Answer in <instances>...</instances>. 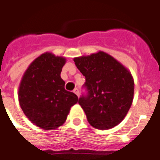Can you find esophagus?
<instances>
[{"label": "esophagus", "mask_w": 160, "mask_h": 160, "mask_svg": "<svg viewBox=\"0 0 160 160\" xmlns=\"http://www.w3.org/2000/svg\"><path fill=\"white\" fill-rule=\"evenodd\" d=\"M73 92H75V93H76V94L77 95L78 97H79V95H80V91H79V89H78L77 88H75V89H74V90H73Z\"/></svg>", "instance_id": "34e87169"}]
</instances>
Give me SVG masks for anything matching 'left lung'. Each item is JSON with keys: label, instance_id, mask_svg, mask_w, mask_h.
I'll return each mask as SVG.
<instances>
[{"label": "left lung", "instance_id": "1", "mask_svg": "<svg viewBox=\"0 0 160 160\" xmlns=\"http://www.w3.org/2000/svg\"><path fill=\"white\" fill-rule=\"evenodd\" d=\"M85 76L86 94L79 98L87 120L98 129L113 128L125 117L132 105L134 81L128 70L104 52L74 58Z\"/></svg>", "mask_w": 160, "mask_h": 160}]
</instances>
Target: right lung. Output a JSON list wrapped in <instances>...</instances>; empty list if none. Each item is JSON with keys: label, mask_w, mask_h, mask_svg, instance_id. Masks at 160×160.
Returning <instances> with one entry per match:
<instances>
[{"label": "right lung", "mask_w": 160, "mask_h": 160, "mask_svg": "<svg viewBox=\"0 0 160 160\" xmlns=\"http://www.w3.org/2000/svg\"><path fill=\"white\" fill-rule=\"evenodd\" d=\"M65 62L64 58L43 53L31 63L20 84V107L27 117L43 129L62 125L71 107L78 102L74 92L66 90L60 76Z\"/></svg>", "instance_id": "right-lung-1"}]
</instances>
